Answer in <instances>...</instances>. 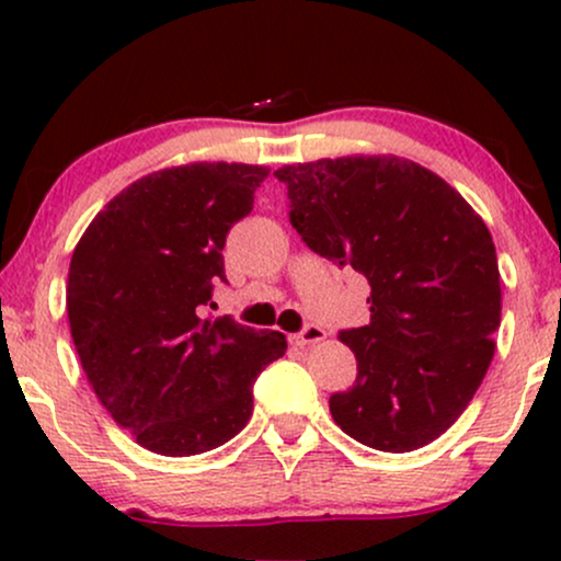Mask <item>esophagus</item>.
<instances>
[{
    "mask_svg": "<svg viewBox=\"0 0 561 561\" xmlns=\"http://www.w3.org/2000/svg\"><path fill=\"white\" fill-rule=\"evenodd\" d=\"M324 337H327V332L321 330L319 324H306L293 340H295V345H313V343H321Z\"/></svg>",
    "mask_w": 561,
    "mask_h": 561,
    "instance_id": "34e87169",
    "label": "esophagus"
}]
</instances>
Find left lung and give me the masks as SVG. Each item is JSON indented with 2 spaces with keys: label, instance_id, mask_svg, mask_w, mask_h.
<instances>
[{
  "label": "left lung",
  "instance_id": "left-lung-1",
  "mask_svg": "<svg viewBox=\"0 0 561 561\" xmlns=\"http://www.w3.org/2000/svg\"><path fill=\"white\" fill-rule=\"evenodd\" d=\"M289 224L321 259L366 276L369 324L343 330L353 388L332 420L364 446L405 454L433 443L478 392L501 324L493 237L454 186L396 156L285 165Z\"/></svg>",
  "mask_w": 561,
  "mask_h": 561
}]
</instances>
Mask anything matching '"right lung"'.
<instances>
[{
	"label": "right lung",
	"mask_w": 561,
	"mask_h": 561,
	"mask_svg": "<svg viewBox=\"0 0 561 561\" xmlns=\"http://www.w3.org/2000/svg\"><path fill=\"white\" fill-rule=\"evenodd\" d=\"M266 165L190 163L115 195L76 244L68 321L107 414L160 456L224 446L253 414V382L285 356L282 332L199 317L227 282L229 229L253 210Z\"/></svg>",
	"instance_id": "1"
}]
</instances>
